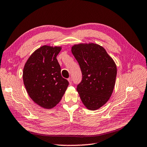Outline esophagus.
<instances>
[{"label": "esophagus", "instance_id": "obj_1", "mask_svg": "<svg viewBox=\"0 0 147 147\" xmlns=\"http://www.w3.org/2000/svg\"><path fill=\"white\" fill-rule=\"evenodd\" d=\"M68 81H69L70 84H72V78H68Z\"/></svg>", "mask_w": 147, "mask_h": 147}]
</instances>
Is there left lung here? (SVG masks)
<instances>
[{
  "mask_svg": "<svg viewBox=\"0 0 147 147\" xmlns=\"http://www.w3.org/2000/svg\"><path fill=\"white\" fill-rule=\"evenodd\" d=\"M71 51L80 65L82 80L77 91L84 106L96 110L106 104L114 88L117 67L105 49L95 43L75 45Z\"/></svg>",
  "mask_w": 147,
  "mask_h": 147,
  "instance_id": "1",
  "label": "left lung"
}]
</instances>
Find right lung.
Returning a JSON list of instances; mask_svg holds the SVG:
<instances>
[{"instance_id": "1", "label": "right lung", "mask_w": 147, "mask_h": 147, "mask_svg": "<svg viewBox=\"0 0 147 147\" xmlns=\"http://www.w3.org/2000/svg\"><path fill=\"white\" fill-rule=\"evenodd\" d=\"M61 47L43 46L26 62L23 80L30 98L43 108L55 107L65 94L69 82L61 74L56 56Z\"/></svg>"}]
</instances>
